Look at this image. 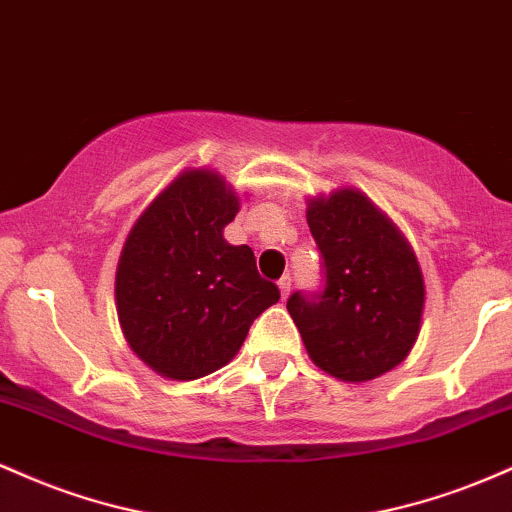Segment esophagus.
Listing matches in <instances>:
<instances>
[{
    "instance_id": "obj_1",
    "label": "esophagus",
    "mask_w": 512,
    "mask_h": 512,
    "mask_svg": "<svg viewBox=\"0 0 512 512\" xmlns=\"http://www.w3.org/2000/svg\"><path fill=\"white\" fill-rule=\"evenodd\" d=\"M279 291H281V298H289V293H291V276L289 274L281 276L279 279Z\"/></svg>"
}]
</instances>
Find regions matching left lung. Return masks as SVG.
I'll use <instances>...</instances> for the list:
<instances>
[{
	"label": "left lung",
	"mask_w": 512,
	"mask_h": 512,
	"mask_svg": "<svg viewBox=\"0 0 512 512\" xmlns=\"http://www.w3.org/2000/svg\"><path fill=\"white\" fill-rule=\"evenodd\" d=\"M308 226L322 257V289L291 293L286 308L315 366L366 383L402 363L419 337V262L358 190L310 199Z\"/></svg>",
	"instance_id": "1"
}]
</instances>
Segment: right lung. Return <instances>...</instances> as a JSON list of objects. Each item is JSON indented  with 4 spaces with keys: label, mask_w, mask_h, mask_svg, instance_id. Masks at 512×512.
<instances>
[{
    "label": "right lung",
    "mask_w": 512,
    "mask_h": 512,
    "mask_svg": "<svg viewBox=\"0 0 512 512\" xmlns=\"http://www.w3.org/2000/svg\"><path fill=\"white\" fill-rule=\"evenodd\" d=\"M238 197L211 170H187L129 231L115 276L117 315L129 346L173 380L226 366L279 289L257 272L248 245L223 228Z\"/></svg>",
    "instance_id": "add662e5"
}]
</instances>
